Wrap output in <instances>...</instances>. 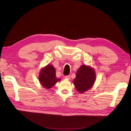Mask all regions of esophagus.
<instances>
[{"instance_id":"obj_1","label":"esophagus","mask_w":131,"mask_h":131,"mask_svg":"<svg viewBox=\"0 0 131 131\" xmlns=\"http://www.w3.org/2000/svg\"><path fill=\"white\" fill-rule=\"evenodd\" d=\"M65 79H70L71 78V76L70 75H66V76H65Z\"/></svg>"}]
</instances>
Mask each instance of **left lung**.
<instances>
[{"label": "left lung", "mask_w": 131, "mask_h": 131, "mask_svg": "<svg viewBox=\"0 0 131 131\" xmlns=\"http://www.w3.org/2000/svg\"><path fill=\"white\" fill-rule=\"evenodd\" d=\"M96 78V74L91 67L82 65L78 70L73 82L79 92L86 91L92 86Z\"/></svg>", "instance_id": "obj_1"}]
</instances>
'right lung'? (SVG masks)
I'll return each mask as SVG.
<instances>
[{"label": "right lung", "instance_id": "obj_1", "mask_svg": "<svg viewBox=\"0 0 131 131\" xmlns=\"http://www.w3.org/2000/svg\"><path fill=\"white\" fill-rule=\"evenodd\" d=\"M39 79L41 85L46 89L51 88L60 81V79L56 77V70L52 65H47L42 69Z\"/></svg>", "mask_w": 131, "mask_h": 131}]
</instances>
